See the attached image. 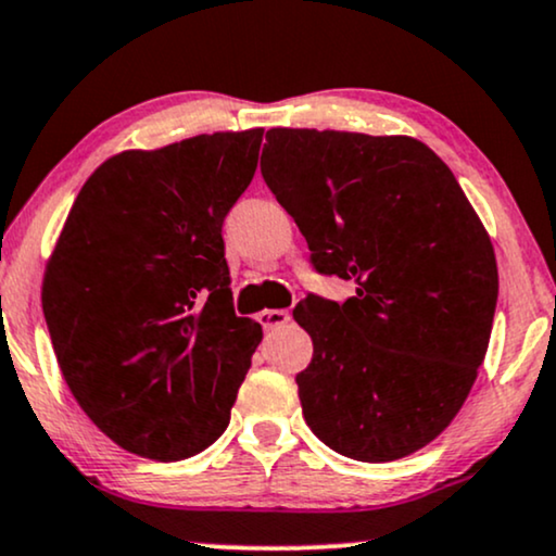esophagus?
<instances>
[{
	"label": "esophagus",
	"mask_w": 556,
	"mask_h": 556,
	"mask_svg": "<svg viewBox=\"0 0 556 556\" xmlns=\"http://www.w3.org/2000/svg\"><path fill=\"white\" fill-rule=\"evenodd\" d=\"M258 323H262L266 330L282 328L290 323V311H269V307H266V311L258 313Z\"/></svg>",
	"instance_id": "obj_1"
}]
</instances>
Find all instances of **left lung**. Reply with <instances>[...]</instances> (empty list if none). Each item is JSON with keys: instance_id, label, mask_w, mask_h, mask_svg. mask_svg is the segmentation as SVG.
Segmentation results:
<instances>
[{"instance_id": "obj_1", "label": "left lung", "mask_w": 556, "mask_h": 556, "mask_svg": "<svg viewBox=\"0 0 556 556\" xmlns=\"http://www.w3.org/2000/svg\"><path fill=\"white\" fill-rule=\"evenodd\" d=\"M262 174L313 264L356 279L343 305L294 307L313 339L294 377L305 424L359 462L431 444L472 390L497 302L493 241L452 168L410 136L271 128Z\"/></svg>"}]
</instances>
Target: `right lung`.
<instances>
[{
    "mask_svg": "<svg viewBox=\"0 0 556 556\" xmlns=\"http://www.w3.org/2000/svg\"><path fill=\"white\" fill-rule=\"evenodd\" d=\"M262 138L217 130L121 151L68 210L43 315L76 403L125 452L179 462L228 428L262 326L233 313L220 228Z\"/></svg>",
    "mask_w": 556,
    "mask_h": 556,
    "instance_id": "add662e5",
    "label": "right lung"
}]
</instances>
